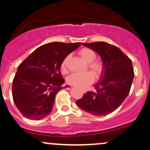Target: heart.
<instances>
[{"label":"heart","mask_w":150,"mask_h":150,"mask_svg":"<svg viewBox=\"0 0 150 150\" xmlns=\"http://www.w3.org/2000/svg\"><path fill=\"white\" fill-rule=\"evenodd\" d=\"M79 54L86 63H88L89 68L92 70L95 76L99 77L102 70V65L100 62L94 61L96 58L94 51L88 48H83L79 51ZM69 58V56H66L62 62L61 69L63 72L67 70ZM94 75L91 72H86L84 73H72L67 78V82L70 85L75 86L77 88L83 89L92 84L94 82Z\"/></svg>","instance_id":"b5f03b06"}]
</instances>
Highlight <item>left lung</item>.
<instances>
[{
	"mask_svg": "<svg viewBox=\"0 0 150 150\" xmlns=\"http://www.w3.org/2000/svg\"><path fill=\"white\" fill-rule=\"evenodd\" d=\"M82 45L93 50L102 61L99 81L94 85L96 92H87L76 104L86 112L101 116L117 109L128 97L134 78L131 60L116 46L99 42Z\"/></svg>",
	"mask_w": 150,
	"mask_h": 150,
	"instance_id": "left-lung-1",
	"label": "left lung"
}]
</instances>
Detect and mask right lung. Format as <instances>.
I'll return each instance as SVG.
<instances>
[{"instance_id": "right-lung-1", "label": "right lung", "mask_w": 150, "mask_h": 150, "mask_svg": "<svg viewBox=\"0 0 150 150\" xmlns=\"http://www.w3.org/2000/svg\"><path fill=\"white\" fill-rule=\"evenodd\" d=\"M80 42H51L39 46L18 66L13 82V98L20 113L30 120L49 116L65 80L62 62ZM68 87L66 85L64 87Z\"/></svg>"}]
</instances>
